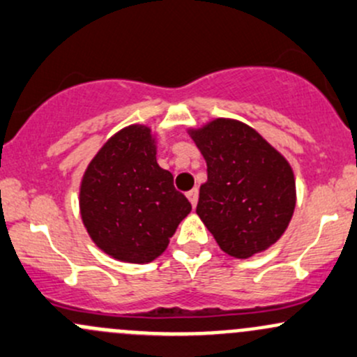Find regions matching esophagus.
Returning <instances> with one entry per match:
<instances>
[{"mask_svg":"<svg viewBox=\"0 0 357 357\" xmlns=\"http://www.w3.org/2000/svg\"><path fill=\"white\" fill-rule=\"evenodd\" d=\"M187 199L190 201V204H192V208H195V204H197V199H199V190L197 189H192L187 192Z\"/></svg>","mask_w":357,"mask_h":357,"instance_id":"34e87169","label":"esophagus"}]
</instances>
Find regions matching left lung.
Masks as SVG:
<instances>
[{
  "label": "left lung",
  "instance_id": "obj_1",
  "mask_svg": "<svg viewBox=\"0 0 357 357\" xmlns=\"http://www.w3.org/2000/svg\"><path fill=\"white\" fill-rule=\"evenodd\" d=\"M187 134L208 165L197 216L225 254L248 259L266 252L284 235L296 208L289 162L236 119H211Z\"/></svg>",
  "mask_w": 357,
  "mask_h": 357
}]
</instances>
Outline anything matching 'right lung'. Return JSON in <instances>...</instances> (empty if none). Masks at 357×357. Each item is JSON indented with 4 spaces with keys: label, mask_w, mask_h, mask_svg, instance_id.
<instances>
[{
    "label": "right lung",
    "mask_w": 357,
    "mask_h": 357,
    "mask_svg": "<svg viewBox=\"0 0 357 357\" xmlns=\"http://www.w3.org/2000/svg\"><path fill=\"white\" fill-rule=\"evenodd\" d=\"M158 139L146 124L105 141L79 182V214L91 241L112 259L148 264L167 250L192 206L156 162Z\"/></svg>",
    "instance_id": "obj_1"
}]
</instances>
